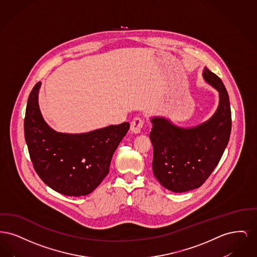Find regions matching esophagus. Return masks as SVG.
Wrapping results in <instances>:
<instances>
[{
    "mask_svg": "<svg viewBox=\"0 0 257 257\" xmlns=\"http://www.w3.org/2000/svg\"><path fill=\"white\" fill-rule=\"evenodd\" d=\"M144 127V120L139 118V117H136L134 118V120L131 122V132L132 134H140L142 132V129Z\"/></svg>",
    "mask_w": 257,
    "mask_h": 257,
    "instance_id": "1",
    "label": "esophagus"
}]
</instances>
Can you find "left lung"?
Here are the masks:
<instances>
[{"label": "left lung", "mask_w": 257, "mask_h": 257, "mask_svg": "<svg viewBox=\"0 0 257 257\" xmlns=\"http://www.w3.org/2000/svg\"><path fill=\"white\" fill-rule=\"evenodd\" d=\"M202 77L219 92V106L203 123L184 128L164 116H152L153 174L174 193L200 187L219 164L231 132V110L221 80L204 67Z\"/></svg>", "instance_id": "1"}]
</instances>
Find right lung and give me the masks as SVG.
I'll use <instances>...</instances> for the list:
<instances>
[{
  "label": "right lung",
  "mask_w": 257,
  "mask_h": 257,
  "mask_svg": "<svg viewBox=\"0 0 257 257\" xmlns=\"http://www.w3.org/2000/svg\"><path fill=\"white\" fill-rule=\"evenodd\" d=\"M38 82L30 93L24 120L25 140L34 168L54 191L69 196L94 191L110 171L115 149L130 124L69 134L55 131L44 120L38 105Z\"/></svg>",
  "instance_id": "1"
}]
</instances>
